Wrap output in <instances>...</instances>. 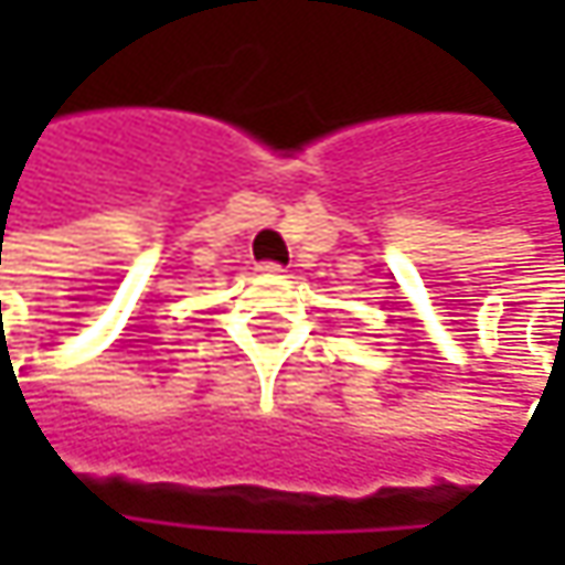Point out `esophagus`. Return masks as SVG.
<instances>
[{
  "label": "esophagus",
  "instance_id": "1",
  "mask_svg": "<svg viewBox=\"0 0 565 565\" xmlns=\"http://www.w3.org/2000/svg\"><path fill=\"white\" fill-rule=\"evenodd\" d=\"M257 273H264V276H276V273H282V267H279L276 260H260V264H257Z\"/></svg>",
  "mask_w": 565,
  "mask_h": 565
}]
</instances>
